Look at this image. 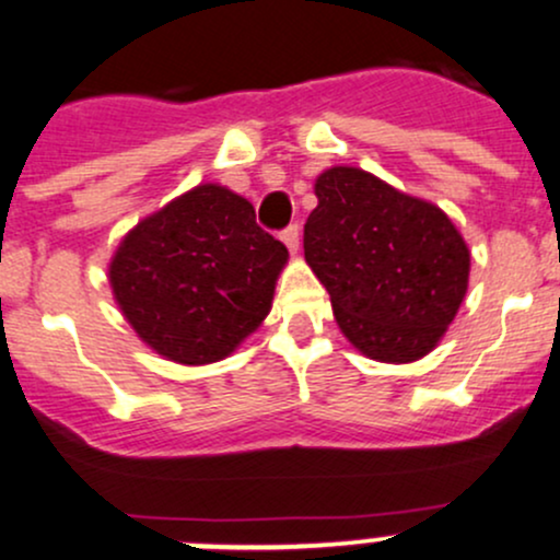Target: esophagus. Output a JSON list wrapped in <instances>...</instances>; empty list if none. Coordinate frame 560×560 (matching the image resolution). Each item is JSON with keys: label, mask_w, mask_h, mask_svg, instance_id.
<instances>
[{"label": "esophagus", "mask_w": 560, "mask_h": 560, "mask_svg": "<svg viewBox=\"0 0 560 560\" xmlns=\"http://www.w3.org/2000/svg\"><path fill=\"white\" fill-rule=\"evenodd\" d=\"M281 242L287 244V249H290L292 255H298V249H300V229H298V225H290V229L281 233Z\"/></svg>", "instance_id": "1"}]
</instances>
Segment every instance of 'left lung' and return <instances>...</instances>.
Listing matches in <instances>:
<instances>
[{"label": "left lung", "instance_id": "8db88e82", "mask_svg": "<svg viewBox=\"0 0 560 560\" xmlns=\"http://www.w3.org/2000/svg\"><path fill=\"white\" fill-rule=\"evenodd\" d=\"M305 262L361 355L411 364L441 342L468 292L470 249L450 214L359 167L313 183Z\"/></svg>", "mask_w": 560, "mask_h": 560}]
</instances>
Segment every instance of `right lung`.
<instances>
[{
	"label": "right lung",
	"mask_w": 560,
	"mask_h": 560,
	"mask_svg": "<svg viewBox=\"0 0 560 560\" xmlns=\"http://www.w3.org/2000/svg\"><path fill=\"white\" fill-rule=\"evenodd\" d=\"M287 260L244 196L201 183L125 233L108 284L145 346L175 364L205 366L266 322Z\"/></svg>",
	"instance_id": "obj_1"
}]
</instances>
